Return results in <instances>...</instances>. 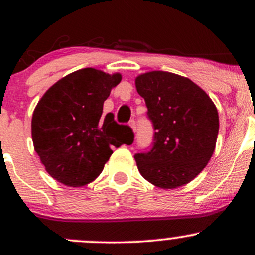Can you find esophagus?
<instances>
[{
  "label": "esophagus",
  "mask_w": 255,
  "mask_h": 255,
  "mask_svg": "<svg viewBox=\"0 0 255 255\" xmlns=\"http://www.w3.org/2000/svg\"><path fill=\"white\" fill-rule=\"evenodd\" d=\"M129 126H130V128L133 130H135L136 129V122H135V120L134 119H131L130 121H129Z\"/></svg>",
  "instance_id": "obj_1"
}]
</instances>
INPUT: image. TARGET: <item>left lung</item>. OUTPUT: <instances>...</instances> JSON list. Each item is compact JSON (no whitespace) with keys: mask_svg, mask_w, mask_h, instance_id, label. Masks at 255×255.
I'll return each instance as SVG.
<instances>
[{"mask_svg":"<svg viewBox=\"0 0 255 255\" xmlns=\"http://www.w3.org/2000/svg\"><path fill=\"white\" fill-rule=\"evenodd\" d=\"M153 125V146L134 158L141 176L163 189L184 186L211 159L217 141L218 111L188 78L153 71L135 79Z\"/></svg>","mask_w":255,"mask_h":255,"instance_id":"left-lung-1","label":"left lung"}]
</instances>
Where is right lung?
Here are the masks:
<instances>
[{
	"mask_svg": "<svg viewBox=\"0 0 255 255\" xmlns=\"http://www.w3.org/2000/svg\"><path fill=\"white\" fill-rule=\"evenodd\" d=\"M121 74L95 68L73 72L44 93L32 116L34 150L52 178L69 187L92 182L103 171L111 147L131 144L129 126L102 116L104 101Z\"/></svg>",
	"mask_w": 255,
	"mask_h": 255,
	"instance_id": "obj_1",
	"label": "right lung"
}]
</instances>
